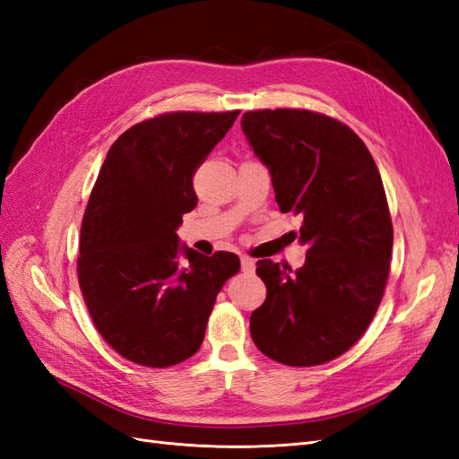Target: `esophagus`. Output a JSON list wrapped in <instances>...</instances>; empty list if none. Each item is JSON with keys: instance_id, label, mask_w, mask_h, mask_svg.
I'll list each match as a JSON object with an SVG mask.
<instances>
[{"instance_id": "34e87169", "label": "esophagus", "mask_w": 459, "mask_h": 459, "mask_svg": "<svg viewBox=\"0 0 459 459\" xmlns=\"http://www.w3.org/2000/svg\"><path fill=\"white\" fill-rule=\"evenodd\" d=\"M255 268H256V264H255V260H253V258L241 256V270H243L245 273H253V272H255Z\"/></svg>"}]
</instances>
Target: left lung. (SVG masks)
Returning a JSON list of instances; mask_svg holds the SVG:
<instances>
[{
  "mask_svg": "<svg viewBox=\"0 0 459 459\" xmlns=\"http://www.w3.org/2000/svg\"><path fill=\"white\" fill-rule=\"evenodd\" d=\"M241 128L308 247L295 272L256 262L268 293L251 314L253 341L285 366L325 364L364 335L383 299L393 221L379 170L349 126L312 110H251Z\"/></svg>",
  "mask_w": 459,
  "mask_h": 459,
  "instance_id": "obj_1",
  "label": "left lung"
}]
</instances>
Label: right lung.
I'll return each mask as SVG.
<instances>
[{"instance_id": "obj_1", "label": "right lung", "mask_w": 459, "mask_h": 459, "mask_svg": "<svg viewBox=\"0 0 459 459\" xmlns=\"http://www.w3.org/2000/svg\"><path fill=\"white\" fill-rule=\"evenodd\" d=\"M238 115H160L107 152L82 220L78 281L97 331L130 362L169 368L195 354L239 270L238 255L204 256L176 233L199 201L193 174Z\"/></svg>"}]
</instances>
